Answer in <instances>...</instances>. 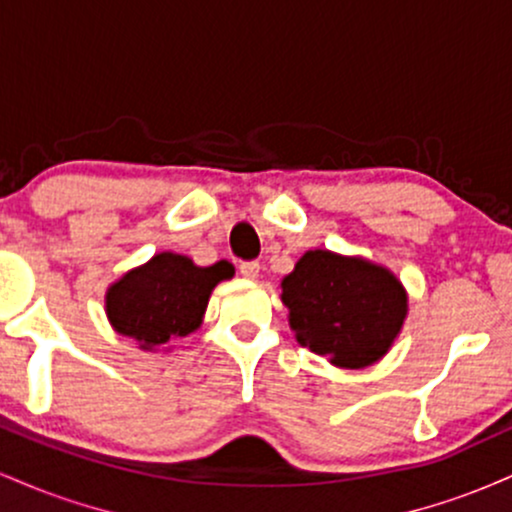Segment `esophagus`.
I'll return each mask as SVG.
<instances>
[{
  "instance_id": "34e87169",
  "label": "esophagus",
  "mask_w": 512,
  "mask_h": 512,
  "mask_svg": "<svg viewBox=\"0 0 512 512\" xmlns=\"http://www.w3.org/2000/svg\"><path fill=\"white\" fill-rule=\"evenodd\" d=\"M240 274H243L245 279L255 281L257 276H260V262H243L240 264Z\"/></svg>"
}]
</instances>
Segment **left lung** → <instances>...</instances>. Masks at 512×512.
I'll use <instances>...</instances> for the list:
<instances>
[{
  "mask_svg": "<svg viewBox=\"0 0 512 512\" xmlns=\"http://www.w3.org/2000/svg\"><path fill=\"white\" fill-rule=\"evenodd\" d=\"M281 303L298 344L349 370L378 363L409 313V293L390 269L320 248L281 279Z\"/></svg>",
  "mask_w": 512,
  "mask_h": 512,
  "instance_id": "1",
  "label": "left lung"
}]
</instances>
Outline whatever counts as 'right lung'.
I'll list each match as a JSON object with an SVG mask.
<instances>
[{"instance_id": "right-lung-1", "label": "right lung", "mask_w": 512, "mask_h": 512, "mask_svg": "<svg viewBox=\"0 0 512 512\" xmlns=\"http://www.w3.org/2000/svg\"><path fill=\"white\" fill-rule=\"evenodd\" d=\"M233 274L236 269L226 260L199 267L187 255L158 252L108 286L105 315L110 327L134 339L139 349L158 351L202 325L211 291Z\"/></svg>"}]
</instances>
